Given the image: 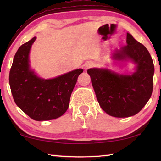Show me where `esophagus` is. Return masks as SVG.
I'll return each instance as SVG.
<instances>
[{"label": "esophagus", "mask_w": 161, "mask_h": 161, "mask_svg": "<svg viewBox=\"0 0 161 161\" xmlns=\"http://www.w3.org/2000/svg\"><path fill=\"white\" fill-rule=\"evenodd\" d=\"M94 67V63L92 62H87L85 64H84V69L85 70H87L89 68H92Z\"/></svg>", "instance_id": "34e87169"}]
</instances>
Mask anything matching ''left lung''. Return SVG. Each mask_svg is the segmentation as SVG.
I'll list each match as a JSON object with an SVG mask.
<instances>
[{
	"label": "left lung",
	"mask_w": 161,
	"mask_h": 161,
	"mask_svg": "<svg viewBox=\"0 0 161 161\" xmlns=\"http://www.w3.org/2000/svg\"><path fill=\"white\" fill-rule=\"evenodd\" d=\"M126 43L115 50L113 59L134 62L136 71L132 75H119L98 68L87 70L101 108L108 115L118 118L139 112L151 98L153 86L154 65L149 52L129 33Z\"/></svg>",
	"instance_id": "left-lung-1"
}]
</instances>
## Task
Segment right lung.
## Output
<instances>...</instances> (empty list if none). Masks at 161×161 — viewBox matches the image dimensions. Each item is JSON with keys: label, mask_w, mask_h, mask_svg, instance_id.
<instances>
[{"label": "right lung", "mask_w": 161, "mask_h": 161, "mask_svg": "<svg viewBox=\"0 0 161 161\" xmlns=\"http://www.w3.org/2000/svg\"><path fill=\"white\" fill-rule=\"evenodd\" d=\"M36 37L22 45L15 54L9 84L18 107L35 121L55 119L66 112L73 89L82 69L44 80L30 69L29 53Z\"/></svg>", "instance_id": "1"}]
</instances>
